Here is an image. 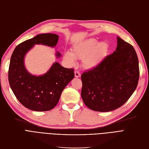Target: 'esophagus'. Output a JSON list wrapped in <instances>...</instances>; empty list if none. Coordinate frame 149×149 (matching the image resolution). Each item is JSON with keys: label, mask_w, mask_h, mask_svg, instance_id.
<instances>
[{"label": "esophagus", "mask_w": 149, "mask_h": 149, "mask_svg": "<svg viewBox=\"0 0 149 149\" xmlns=\"http://www.w3.org/2000/svg\"><path fill=\"white\" fill-rule=\"evenodd\" d=\"M75 77L76 78H79L80 77V74L79 73V72L78 71H75Z\"/></svg>", "instance_id": "1"}]
</instances>
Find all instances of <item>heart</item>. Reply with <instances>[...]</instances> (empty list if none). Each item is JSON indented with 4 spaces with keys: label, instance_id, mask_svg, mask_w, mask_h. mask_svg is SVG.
I'll return each mask as SVG.
<instances>
[{
    "label": "heart",
    "instance_id": "obj_1",
    "mask_svg": "<svg viewBox=\"0 0 149 149\" xmlns=\"http://www.w3.org/2000/svg\"><path fill=\"white\" fill-rule=\"evenodd\" d=\"M108 49V45L105 41L98 42L94 38H88L74 45L71 52H65L64 60L69 66H74L76 59L81 60L84 69L92 70L102 63Z\"/></svg>",
    "mask_w": 149,
    "mask_h": 149
}]
</instances>
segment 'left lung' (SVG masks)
<instances>
[{
	"instance_id": "left-lung-1",
	"label": "left lung",
	"mask_w": 149,
	"mask_h": 149,
	"mask_svg": "<svg viewBox=\"0 0 149 149\" xmlns=\"http://www.w3.org/2000/svg\"><path fill=\"white\" fill-rule=\"evenodd\" d=\"M116 51L98 68L81 75V96L86 106L95 111H113L125 103L136 89L139 61L132 46L117 37Z\"/></svg>"
}]
</instances>
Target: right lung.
I'll list each match as a JSON object with an SVG mask.
<instances>
[{"label":"right lung","instance_id":"right-lung-1","mask_svg":"<svg viewBox=\"0 0 149 149\" xmlns=\"http://www.w3.org/2000/svg\"><path fill=\"white\" fill-rule=\"evenodd\" d=\"M59 36L52 33L38 35L18 45L11 56L8 81L14 95L24 107L36 111H49L58 103L62 91L74 78L73 69H67L55 62L44 74L33 75L25 65L26 54L35 45L54 47ZM56 58L61 57L59 52Z\"/></svg>","mask_w":149,"mask_h":149}]
</instances>
